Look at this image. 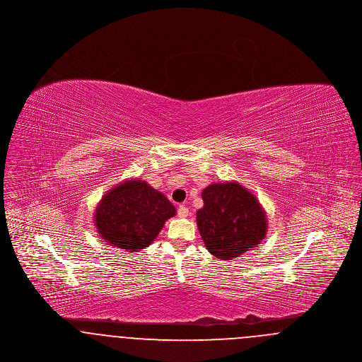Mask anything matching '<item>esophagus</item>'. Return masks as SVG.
<instances>
[{
    "instance_id": "34e87169",
    "label": "esophagus",
    "mask_w": 362,
    "mask_h": 362,
    "mask_svg": "<svg viewBox=\"0 0 362 362\" xmlns=\"http://www.w3.org/2000/svg\"><path fill=\"white\" fill-rule=\"evenodd\" d=\"M189 216V207L185 206V205H180L177 209V217L180 218H186Z\"/></svg>"
}]
</instances>
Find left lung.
<instances>
[{
    "label": "left lung",
    "mask_w": 362,
    "mask_h": 362,
    "mask_svg": "<svg viewBox=\"0 0 362 362\" xmlns=\"http://www.w3.org/2000/svg\"><path fill=\"white\" fill-rule=\"evenodd\" d=\"M202 199L197 225L207 251L216 258H239L266 239V210L239 182L211 183L202 191Z\"/></svg>",
    "instance_id": "8db88e82"
}]
</instances>
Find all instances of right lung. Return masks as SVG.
I'll return each mask as SVG.
<instances>
[{
    "label": "right lung",
    "mask_w": 362,
    "mask_h": 362,
    "mask_svg": "<svg viewBox=\"0 0 362 362\" xmlns=\"http://www.w3.org/2000/svg\"><path fill=\"white\" fill-rule=\"evenodd\" d=\"M176 214L170 199L146 180L127 179L108 189L93 213V224L107 245L126 252L149 247Z\"/></svg>",
    "instance_id": "obj_1"
}]
</instances>
